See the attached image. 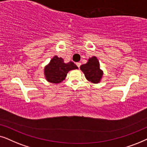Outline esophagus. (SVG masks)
<instances>
[{
    "label": "esophagus",
    "mask_w": 147,
    "mask_h": 147,
    "mask_svg": "<svg viewBox=\"0 0 147 147\" xmlns=\"http://www.w3.org/2000/svg\"><path fill=\"white\" fill-rule=\"evenodd\" d=\"M76 64H77V66H78V67H80V66H81V64L80 63V62H77V63H76Z\"/></svg>",
    "instance_id": "1"
}]
</instances>
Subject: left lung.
Masks as SVG:
<instances>
[{"instance_id":"8db88e82","label":"left lung","mask_w":147,"mask_h":147,"mask_svg":"<svg viewBox=\"0 0 147 147\" xmlns=\"http://www.w3.org/2000/svg\"><path fill=\"white\" fill-rule=\"evenodd\" d=\"M80 68L89 81L93 83L100 82L103 72L99 68V62L95 56L90 58L87 63L82 64Z\"/></svg>"}]
</instances>
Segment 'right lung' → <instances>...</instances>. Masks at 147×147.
I'll list each match as a JSON object with an SVG mask.
<instances>
[{"label":"right lung","instance_id":"obj_1","mask_svg":"<svg viewBox=\"0 0 147 147\" xmlns=\"http://www.w3.org/2000/svg\"><path fill=\"white\" fill-rule=\"evenodd\" d=\"M78 67L72 62L64 63L62 58L54 56L50 63L45 66L44 75L48 82L52 83H60L65 79L68 71L77 69Z\"/></svg>","mask_w":147,"mask_h":147}]
</instances>
